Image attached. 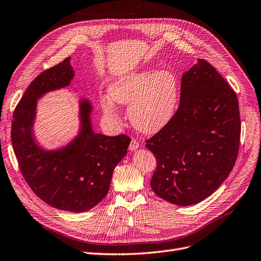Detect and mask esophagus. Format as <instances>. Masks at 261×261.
I'll return each mask as SVG.
<instances>
[{"label": "esophagus", "instance_id": "esophagus-1", "mask_svg": "<svg viewBox=\"0 0 261 261\" xmlns=\"http://www.w3.org/2000/svg\"><path fill=\"white\" fill-rule=\"evenodd\" d=\"M138 147H139V142L136 139H133L130 141V143H129V147L128 148H129L130 151H135V150L138 149Z\"/></svg>", "mask_w": 261, "mask_h": 261}]
</instances>
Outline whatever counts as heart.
<instances>
[{"mask_svg":"<svg viewBox=\"0 0 261 261\" xmlns=\"http://www.w3.org/2000/svg\"><path fill=\"white\" fill-rule=\"evenodd\" d=\"M179 96V82L173 72L150 68L115 79L101 106L106 114L113 116V101L128 105L127 115L133 126L143 134H155L173 120Z\"/></svg>","mask_w":261,"mask_h":261,"instance_id":"b5f03b06","label":"heart"}]
</instances>
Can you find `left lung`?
<instances>
[{
	"label": "left lung",
	"mask_w": 261,
	"mask_h": 261,
	"mask_svg": "<svg viewBox=\"0 0 261 261\" xmlns=\"http://www.w3.org/2000/svg\"><path fill=\"white\" fill-rule=\"evenodd\" d=\"M240 137L236 92L211 64L197 59L182 75L173 120L147 140L156 159L152 190L175 205L202 202L229 176Z\"/></svg>",
	"instance_id": "left-lung-1"
}]
</instances>
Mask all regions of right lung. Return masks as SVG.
I'll list each match as a JSON object with an SVG mask.
<instances>
[{"label": "right lung", "mask_w": 261, "mask_h": 261, "mask_svg": "<svg viewBox=\"0 0 261 261\" xmlns=\"http://www.w3.org/2000/svg\"><path fill=\"white\" fill-rule=\"evenodd\" d=\"M70 57L43 71L25 89L13 114L12 143L20 172L31 190L53 207L82 213L93 208L109 191L115 166L126 155L130 138L93 130V106L80 99V130L67 146L42 148L33 125L40 98L70 85L74 71Z\"/></svg>", "instance_id": "add662e5"}]
</instances>
